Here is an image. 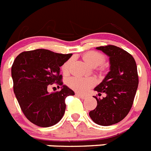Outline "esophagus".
I'll return each instance as SVG.
<instances>
[{
    "mask_svg": "<svg viewBox=\"0 0 151 151\" xmlns=\"http://www.w3.org/2000/svg\"><path fill=\"white\" fill-rule=\"evenodd\" d=\"M76 95L78 96V97H81L82 99H85V98H86V96L84 95V94H78V93H76Z\"/></svg>",
    "mask_w": 151,
    "mask_h": 151,
    "instance_id": "34e87169",
    "label": "esophagus"
}]
</instances>
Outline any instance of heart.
Returning a JSON list of instances; mask_svg holds the SVG:
<instances>
[{
	"instance_id": "heart-1",
	"label": "heart",
	"mask_w": 151,
	"mask_h": 151,
	"mask_svg": "<svg viewBox=\"0 0 151 151\" xmlns=\"http://www.w3.org/2000/svg\"><path fill=\"white\" fill-rule=\"evenodd\" d=\"M84 60L88 64L89 66L96 67L104 63L106 57L104 54L95 50H90L82 55ZM72 63V60L69 59L64 63L61 66V71L64 75H67L70 70V66ZM102 70L103 68H100ZM67 85L74 91L80 93H85L88 91L95 85V80L93 78H82L78 76H73L67 80Z\"/></svg>"
}]
</instances>
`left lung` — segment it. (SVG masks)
<instances>
[{
    "instance_id": "8db88e82",
    "label": "left lung",
    "mask_w": 151,
    "mask_h": 151,
    "mask_svg": "<svg viewBox=\"0 0 151 151\" xmlns=\"http://www.w3.org/2000/svg\"><path fill=\"white\" fill-rule=\"evenodd\" d=\"M110 57V71L94 88L97 105L89 112L91 119L100 125L108 126L122 120L132 106L138 85L137 65L134 57L123 49L114 46L97 47Z\"/></svg>"
}]
</instances>
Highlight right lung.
<instances>
[{
    "mask_svg": "<svg viewBox=\"0 0 151 151\" xmlns=\"http://www.w3.org/2000/svg\"><path fill=\"white\" fill-rule=\"evenodd\" d=\"M72 55L37 49L22 52L16 57L11 68L13 91L25 116L35 125L50 127L63 116L65 100L75 93L63 85L60 67ZM53 83L62 89L50 94L47 87Z\"/></svg>",
    "mask_w": 151,
    "mask_h": 151,
    "instance_id": "1",
    "label": "right lung"
}]
</instances>
